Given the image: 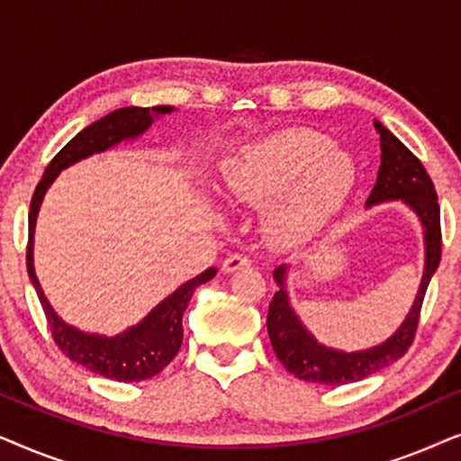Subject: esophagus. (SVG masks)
I'll list each match as a JSON object with an SVG mask.
<instances>
[{"instance_id": "esophagus-1", "label": "esophagus", "mask_w": 461, "mask_h": 461, "mask_svg": "<svg viewBox=\"0 0 461 461\" xmlns=\"http://www.w3.org/2000/svg\"><path fill=\"white\" fill-rule=\"evenodd\" d=\"M249 264H251L249 256H245V254H230L222 262V270H224V273H235V270L243 268V267H249Z\"/></svg>"}]
</instances>
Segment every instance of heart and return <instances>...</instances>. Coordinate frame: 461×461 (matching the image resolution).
Instances as JSON below:
<instances>
[{"instance_id":"b5f03b06","label":"heart","mask_w":461,"mask_h":461,"mask_svg":"<svg viewBox=\"0 0 461 461\" xmlns=\"http://www.w3.org/2000/svg\"><path fill=\"white\" fill-rule=\"evenodd\" d=\"M355 182V159L308 128L270 136L245 150L226 172V185L241 201L260 203L289 191L273 216L276 235L287 243L317 235L342 210Z\"/></svg>"}]
</instances>
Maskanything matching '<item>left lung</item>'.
<instances>
[{"instance_id": "left-lung-1", "label": "left lung", "mask_w": 461, "mask_h": 461, "mask_svg": "<svg viewBox=\"0 0 461 461\" xmlns=\"http://www.w3.org/2000/svg\"><path fill=\"white\" fill-rule=\"evenodd\" d=\"M375 130L380 131L382 166L377 169V180L367 199V205L382 203V201L390 199H402L418 212L421 224L426 229L424 279H421L418 298H415L405 323L399 327V331L393 338L371 350L339 352L321 346L302 327L298 317L289 308L287 294L283 289L285 267L276 268L275 279L281 289L275 294L268 306V338L283 367L298 380L325 384V386H342V384L365 380V377L388 367L390 363L399 361L409 350V346L413 344L428 283H430L434 270L438 268L443 235H440V207L430 176H428L426 167L421 166L418 157L399 138L390 134L380 122H375Z\"/></svg>"}]
</instances>
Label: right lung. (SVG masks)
I'll use <instances>...</instances> for the list:
<instances>
[{
  "label": "right lung",
  "instance_id": "obj_1",
  "mask_svg": "<svg viewBox=\"0 0 461 461\" xmlns=\"http://www.w3.org/2000/svg\"><path fill=\"white\" fill-rule=\"evenodd\" d=\"M174 106L161 104L153 106V109H144V106H125V109H117L109 113V115L98 119L81 130L71 142H67L54 159L48 163L46 174L35 186L33 199H31L29 207V243H27V268L29 276L33 281V287L37 295H40L41 308L46 312V321L50 331H52V339L56 346L71 358V361L84 365L86 369L100 374L109 380L117 382H142L150 380V377L161 374L163 369L172 363V358L178 355L182 346V314H185L191 295L199 285H203L216 275V268H207L194 279L186 281L178 292H174L169 298L161 302L140 325L131 327L130 331L122 333L115 338H103V336H87L56 317L52 306L48 304L46 295H43L40 281H37L33 270V229L35 218L40 203L43 199V193L52 185V180L59 176L60 169L71 166V163L84 159V157L92 153H100V150L113 147L123 138H131L142 134L144 130L153 123L155 115H163L169 113Z\"/></svg>",
  "mask_w": 461,
  "mask_h": 461
}]
</instances>
